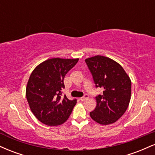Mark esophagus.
Segmentation results:
<instances>
[{
	"instance_id": "obj_1",
	"label": "esophagus",
	"mask_w": 155,
	"mask_h": 155,
	"mask_svg": "<svg viewBox=\"0 0 155 155\" xmlns=\"http://www.w3.org/2000/svg\"><path fill=\"white\" fill-rule=\"evenodd\" d=\"M88 97H89V95H87V94H85L83 96V97H80V100H81V101H86L87 99H88Z\"/></svg>"
}]
</instances>
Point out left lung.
<instances>
[{
	"label": "left lung",
	"instance_id": "left-lung-1",
	"mask_svg": "<svg viewBox=\"0 0 155 155\" xmlns=\"http://www.w3.org/2000/svg\"><path fill=\"white\" fill-rule=\"evenodd\" d=\"M95 87L104 90L95 97L97 106L90 113L97 123L109 124L118 120L126 111L130 101L131 81L119 63L106 57L97 55L85 60Z\"/></svg>",
	"mask_w": 155,
	"mask_h": 155
}]
</instances>
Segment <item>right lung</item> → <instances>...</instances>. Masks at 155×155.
<instances>
[{
	"label": "right lung",
	"mask_w": 155,
	"mask_h": 155,
	"mask_svg": "<svg viewBox=\"0 0 155 155\" xmlns=\"http://www.w3.org/2000/svg\"><path fill=\"white\" fill-rule=\"evenodd\" d=\"M79 59L52 58L38 65L32 72L26 97L33 114L47 125H60L68 119L77 99L62 95L64 78Z\"/></svg>",
	"instance_id": "1"
}]
</instances>
